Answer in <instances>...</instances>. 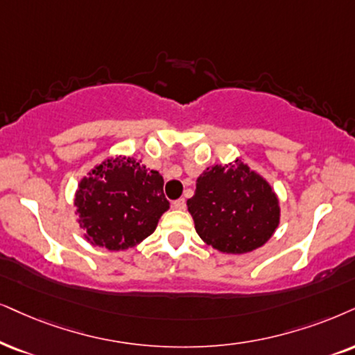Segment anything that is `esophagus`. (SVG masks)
I'll use <instances>...</instances> for the list:
<instances>
[{
  "mask_svg": "<svg viewBox=\"0 0 355 355\" xmlns=\"http://www.w3.org/2000/svg\"><path fill=\"white\" fill-rule=\"evenodd\" d=\"M185 206H187V201L183 200V198L175 200L173 203H172V208H175V209H185Z\"/></svg>",
  "mask_w": 355,
  "mask_h": 355,
  "instance_id": "34e87169",
  "label": "esophagus"
}]
</instances>
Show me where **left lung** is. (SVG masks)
<instances>
[{"instance_id":"obj_1","label":"left lung","mask_w":355,"mask_h":355,"mask_svg":"<svg viewBox=\"0 0 355 355\" xmlns=\"http://www.w3.org/2000/svg\"><path fill=\"white\" fill-rule=\"evenodd\" d=\"M187 205L201 239L226 254L263 245L280 221L270 185L241 160L206 168Z\"/></svg>"}]
</instances>
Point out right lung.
I'll use <instances>...</instances> for the list:
<instances>
[{
  "mask_svg": "<svg viewBox=\"0 0 355 355\" xmlns=\"http://www.w3.org/2000/svg\"><path fill=\"white\" fill-rule=\"evenodd\" d=\"M75 206L93 245L124 250L155 231L170 203L157 170H147L132 157H116L80 182Z\"/></svg>",
  "mask_w": 355,
  "mask_h": 355,
  "instance_id": "add662e5",
  "label": "right lung"
}]
</instances>
